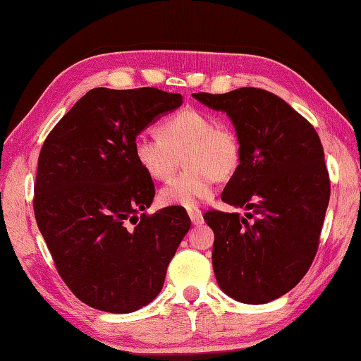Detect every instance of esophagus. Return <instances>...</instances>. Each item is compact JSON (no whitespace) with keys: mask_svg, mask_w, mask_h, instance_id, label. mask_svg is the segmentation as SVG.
<instances>
[{"mask_svg":"<svg viewBox=\"0 0 361 361\" xmlns=\"http://www.w3.org/2000/svg\"><path fill=\"white\" fill-rule=\"evenodd\" d=\"M188 215H190L192 225H201L204 222L202 212L199 211V209H190V211H188Z\"/></svg>","mask_w":361,"mask_h":361,"instance_id":"34e87169","label":"esophagus"}]
</instances>
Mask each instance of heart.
<instances>
[{"label":"heart","mask_w":361,"mask_h":361,"mask_svg":"<svg viewBox=\"0 0 361 361\" xmlns=\"http://www.w3.org/2000/svg\"><path fill=\"white\" fill-rule=\"evenodd\" d=\"M157 134L134 139L133 157L149 178L166 180L181 155L185 170L160 190V201L166 206L196 207L214 196L217 176L232 175L240 166L238 134L219 125L211 113L180 110L160 123Z\"/></svg>","instance_id":"b5f03b06"}]
</instances>
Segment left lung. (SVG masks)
Returning <instances> with one entry per match:
<instances>
[{"mask_svg":"<svg viewBox=\"0 0 361 361\" xmlns=\"http://www.w3.org/2000/svg\"><path fill=\"white\" fill-rule=\"evenodd\" d=\"M192 97L232 120L241 162L222 201L251 211L246 219L238 212L204 214L215 236V279L236 301L269 303L303 279L318 251L331 196L321 139L308 120L267 90Z\"/></svg>","mask_w":361,"mask_h":361,"instance_id":"1","label":"left lung"}]
</instances>
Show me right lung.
I'll use <instances>...</instances> for the list:
<instances>
[{
	"label": "right lung",
	"mask_w": 361,
	"mask_h": 361,
	"mask_svg": "<svg viewBox=\"0 0 361 361\" xmlns=\"http://www.w3.org/2000/svg\"><path fill=\"white\" fill-rule=\"evenodd\" d=\"M181 104L180 94L154 87H97L43 142L37 225L64 283L95 310L133 313L150 303L191 227L178 206L144 214L155 188L133 157L137 134Z\"/></svg>",
	"instance_id": "1"
}]
</instances>
